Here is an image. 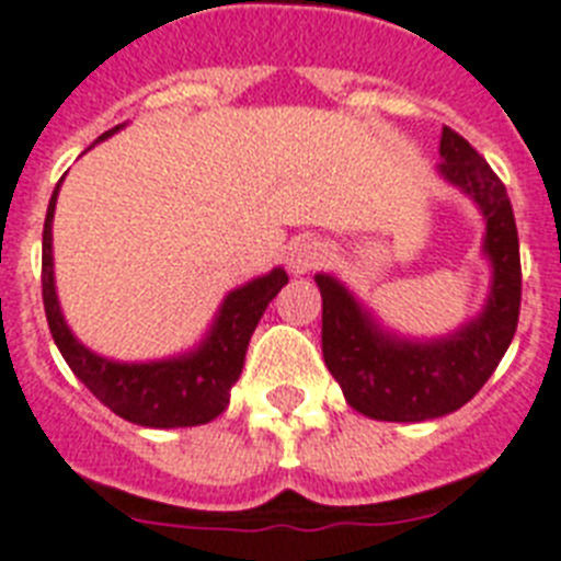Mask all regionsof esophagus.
<instances>
[{
  "instance_id": "esophagus-1",
  "label": "esophagus",
  "mask_w": 561,
  "mask_h": 561,
  "mask_svg": "<svg viewBox=\"0 0 561 561\" xmlns=\"http://www.w3.org/2000/svg\"><path fill=\"white\" fill-rule=\"evenodd\" d=\"M323 257H327V249H323L318 240L298 238V240H291L286 263H289V270L295 272V275H304V272L318 270V266L323 263Z\"/></svg>"
}]
</instances>
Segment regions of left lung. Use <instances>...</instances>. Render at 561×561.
<instances>
[{"label": "left lung", "mask_w": 561, "mask_h": 561, "mask_svg": "<svg viewBox=\"0 0 561 561\" xmlns=\"http://www.w3.org/2000/svg\"><path fill=\"white\" fill-rule=\"evenodd\" d=\"M438 154L442 178L470 194L488 224L481 249L493 266V284L479 318L438 341H407L381 330L341 280L314 275L323 300V360L346 404L375 421H427L456 413L499 367L519 323V234L507 188L488 160L447 125Z\"/></svg>", "instance_id": "obj_1"}]
</instances>
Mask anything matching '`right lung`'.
<instances>
[{
  "label": "right lung",
  "instance_id": "add662e5",
  "mask_svg": "<svg viewBox=\"0 0 561 561\" xmlns=\"http://www.w3.org/2000/svg\"><path fill=\"white\" fill-rule=\"evenodd\" d=\"M119 128L123 125L105 131L100 140ZM59 183L50 194L45 229H42V304H45L54 344L59 346L65 364L111 413L140 427H197L217 419L229 407L231 387L240 378L254 327L270 307V300L289 284V275L277 266L270 275L254 277L247 286L229 291L206 341L192 353L148 360V364H119L103 358L73 337L59 309L57 286H54V252H50V224H54Z\"/></svg>",
  "mask_w": 561,
  "mask_h": 561
}]
</instances>
